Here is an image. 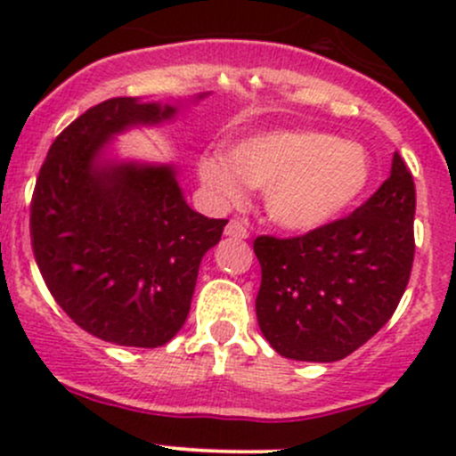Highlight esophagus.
<instances>
[{"instance_id": "esophagus-1", "label": "esophagus", "mask_w": 456, "mask_h": 456, "mask_svg": "<svg viewBox=\"0 0 456 456\" xmlns=\"http://www.w3.org/2000/svg\"><path fill=\"white\" fill-rule=\"evenodd\" d=\"M224 233H227L229 238H238V240H245V238H249V229H247V224L242 223V220H236V218L229 220L227 227H224Z\"/></svg>"}]
</instances>
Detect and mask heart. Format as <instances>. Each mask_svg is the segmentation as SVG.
I'll use <instances>...</instances> for the list:
<instances>
[{
  "instance_id": "1",
  "label": "heart",
  "mask_w": 456,
  "mask_h": 456,
  "mask_svg": "<svg viewBox=\"0 0 456 456\" xmlns=\"http://www.w3.org/2000/svg\"><path fill=\"white\" fill-rule=\"evenodd\" d=\"M199 176L223 200L240 196V180L265 187L266 214L273 223L311 232L366 194L372 159L364 145L330 132L271 130L232 145L229 160L220 154L200 156Z\"/></svg>"
}]
</instances>
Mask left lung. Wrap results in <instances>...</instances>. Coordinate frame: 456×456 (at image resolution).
Wrapping results in <instances>:
<instances>
[{
  "mask_svg": "<svg viewBox=\"0 0 456 456\" xmlns=\"http://www.w3.org/2000/svg\"><path fill=\"white\" fill-rule=\"evenodd\" d=\"M415 181L399 154L364 205L302 236H257L256 315L266 342L297 362H338L390 320L415 260Z\"/></svg>",
  "mask_w": 456,
  "mask_h": 456,
  "instance_id": "1",
  "label": "left lung"
}]
</instances>
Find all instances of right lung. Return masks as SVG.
<instances>
[{
	"mask_svg": "<svg viewBox=\"0 0 456 456\" xmlns=\"http://www.w3.org/2000/svg\"><path fill=\"white\" fill-rule=\"evenodd\" d=\"M172 114L130 96L92 105L53 141L32 191L45 287L77 326L118 346H163L181 330L202 256L227 224L187 205L172 167L99 163L110 136Z\"/></svg>",
	"mask_w": 456,
	"mask_h": 456,
	"instance_id": "right-lung-1",
	"label": "right lung"
}]
</instances>
